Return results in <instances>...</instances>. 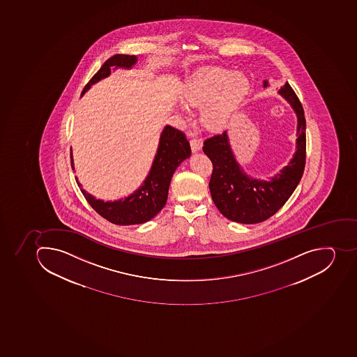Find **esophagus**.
Here are the masks:
<instances>
[{"mask_svg": "<svg viewBox=\"0 0 357 357\" xmlns=\"http://www.w3.org/2000/svg\"><path fill=\"white\" fill-rule=\"evenodd\" d=\"M190 146H192V152H198L203 146V143L199 139H190Z\"/></svg>", "mask_w": 357, "mask_h": 357, "instance_id": "1", "label": "esophagus"}]
</instances>
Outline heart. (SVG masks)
Masks as SVG:
<instances>
[{"label":"heart","instance_id":"1","mask_svg":"<svg viewBox=\"0 0 357 357\" xmlns=\"http://www.w3.org/2000/svg\"><path fill=\"white\" fill-rule=\"evenodd\" d=\"M245 74L223 68H204L188 77L183 100L189 107L203 106L202 119L209 130H222L249 91Z\"/></svg>","mask_w":357,"mask_h":357}]
</instances>
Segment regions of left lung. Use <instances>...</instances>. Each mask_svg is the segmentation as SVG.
I'll return each mask as SVG.
<instances>
[{"mask_svg":"<svg viewBox=\"0 0 357 357\" xmlns=\"http://www.w3.org/2000/svg\"><path fill=\"white\" fill-rule=\"evenodd\" d=\"M264 86H268L266 80ZM278 93L289 101L296 114L298 139L292 160L268 181L250 177L242 170L233 154L227 130L204 142V153L213 163L208 183L213 202L222 215L231 221L242 224L266 221L291 197L303 174L307 149L303 107L289 82Z\"/></svg>","mask_w":357,"mask_h":357,"instance_id":"obj_1","label":"left lung"}]
</instances>
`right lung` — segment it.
I'll return each mask as SVG.
<instances>
[{
	"label": "right lung",
	"instance_id": "1",
	"mask_svg": "<svg viewBox=\"0 0 357 357\" xmlns=\"http://www.w3.org/2000/svg\"><path fill=\"white\" fill-rule=\"evenodd\" d=\"M137 62L135 55L117 54L107 59L100 70L92 77L84 86L82 96L98 81L109 77L112 68H132ZM192 150L183 132L174 127L165 126L160 136L159 146L156 150L155 158L151 167L148 177L139 189L124 199L114 202H105L97 199L92 195L81 189L83 196L99 215L107 221L117 225H134L150 221L165 207L168 198L169 186L171 178L176 169L183 160L190 156ZM71 165L74 170L73 159ZM77 186L81 187L79 180Z\"/></svg>",
	"mask_w": 357,
	"mask_h": 357
}]
</instances>
